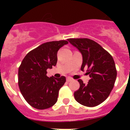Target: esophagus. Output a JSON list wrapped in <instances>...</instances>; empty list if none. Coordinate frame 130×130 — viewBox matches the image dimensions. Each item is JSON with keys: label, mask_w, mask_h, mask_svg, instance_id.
Instances as JSON below:
<instances>
[{"label": "esophagus", "mask_w": 130, "mask_h": 130, "mask_svg": "<svg viewBox=\"0 0 130 130\" xmlns=\"http://www.w3.org/2000/svg\"><path fill=\"white\" fill-rule=\"evenodd\" d=\"M71 80H72V78H71L70 77H67V82H71Z\"/></svg>", "instance_id": "34e87169"}]
</instances>
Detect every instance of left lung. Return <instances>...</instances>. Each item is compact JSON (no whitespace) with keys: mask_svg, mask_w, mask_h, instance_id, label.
Returning <instances> with one entry per match:
<instances>
[{"mask_svg":"<svg viewBox=\"0 0 130 130\" xmlns=\"http://www.w3.org/2000/svg\"><path fill=\"white\" fill-rule=\"evenodd\" d=\"M70 44L82 55L81 70L87 69L90 79L87 84L78 79L79 88L74 92L79 104L92 107L100 105L110 94L115 84L117 70L113 57L101 45L88 38H69Z\"/></svg>","mask_w":130,"mask_h":130,"instance_id":"8db88e82","label":"left lung"}]
</instances>
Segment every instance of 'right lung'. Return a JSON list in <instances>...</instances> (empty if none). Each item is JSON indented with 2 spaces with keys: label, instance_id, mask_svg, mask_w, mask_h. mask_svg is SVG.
<instances>
[{
  "label": "right lung",
  "instance_id": "right-lung-1",
  "mask_svg": "<svg viewBox=\"0 0 130 130\" xmlns=\"http://www.w3.org/2000/svg\"><path fill=\"white\" fill-rule=\"evenodd\" d=\"M67 44L66 40L42 44L27 53L21 62L18 70L19 90L34 108L46 109L57 103L59 91L66 78L48 77L46 70L57 65V52Z\"/></svg>",
  "mask_w": 130,
  "mask_h": 130
}]
</instances>
